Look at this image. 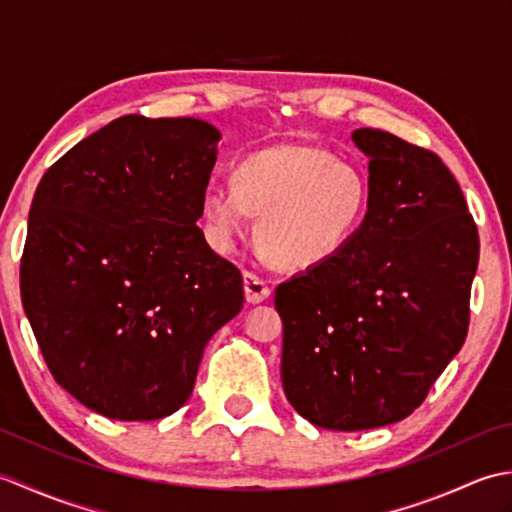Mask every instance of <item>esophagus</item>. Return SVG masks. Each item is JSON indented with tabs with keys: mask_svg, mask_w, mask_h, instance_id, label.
Here are the masks:
<instances>
[{
	"mask_svg": "<svg viewBox=\"0 0 512 512\" xmlns=\"http://www.w3.org/2000/svg\"><path fill=\"white\" fill-rule=\"evenodd\" d=\"M244 292L248 303H262L270 297V286L262 277L253 273H244Z\"/></svg>",
	"mask_w": 512,
	"mask_h": 512,
	"instance_id": "obj_1",
	"label": "esophagus"
}]
</instances>
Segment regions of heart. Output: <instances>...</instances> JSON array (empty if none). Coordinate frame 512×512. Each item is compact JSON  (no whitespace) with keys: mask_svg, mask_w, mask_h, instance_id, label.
<instances>
[{"mask_svg":"<svg viewBox=\"0 0 512 512\" xmlns=\"http://www.w3.org/2000/svg\"><path fill=\"white\" fill-rule=\"evenodd\" d=\"M369 202L363 171L319 145H275L237 162L231 184L202 193L209 244L231 253L257 220L259 255L292 270L330 262L361 226Z\"/></svg>","mask_w":512,"mask_h":512,"instance_id":"1","label":"heart"}]
</instances>
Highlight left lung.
<instances>
[{
    "mask_svg": "<svg viewBox=\"0 0 512 512\" xmlns=\"http://www.w3.org/2000/svg\"><path fill=\"white\" fill-rule=\"evenodd\" d=\"M369 202L339 255L275 290L281 383L334 431L394 424L422 405L469 332L480 237L458 180L429 149L363 127Z\"/></svg>",
    "mask_w": 512,
    "mask_h": 512,
    "instance_id": "8db88e82",
    "label": "left lung"
}]
</instances>
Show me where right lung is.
I'll return each mask as SVG.
<instances>
[{
    "mask_svg": "<svg viewBox=\"0 0 512 512\" xmlns=\"http://www.w3.org/2000/svg\"><path fill=\"white\" fill-rule=\"evenodd\" d=\"M220 138L200 118L121 116L32 198L21 303L54 380L105 418L178 411L244 306L242 273L195 224Z\"/></svg>",
    "mask_w": 512,
    "mask_h": 512,
    "instance_id": "1",
    "label": "right lung"
}]
</instances>
